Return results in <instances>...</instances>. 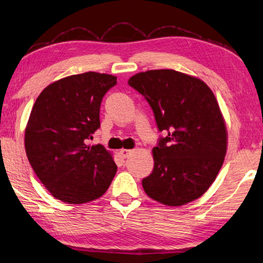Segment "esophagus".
Returning <instances> with one entry per match:
<instances>
[{
	"instance_id": "obj_1",
	"label": "esophagus",
	"mask_w": 263,
	"mask_h": 263,
	"mask_svg": "<svg viewBox=\"0 0 263 263\" xmlns=\"http://www.w3.org/2000/svg\"><path fill=\"white\" fill-rule=\"evenodd\" d=\"M132 152L133 151H131V149H124V148H123V149L119 151V153H121V155L124 157V159H126V157L130 156V154H131Z\"/></svg>"
}]
</instances>
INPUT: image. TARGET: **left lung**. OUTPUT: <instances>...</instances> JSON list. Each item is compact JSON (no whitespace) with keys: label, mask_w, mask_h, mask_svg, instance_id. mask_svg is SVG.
Returning <instances> with one entry per match:
<instances>
[{"label":"left lung","mask_w":263,"mask_h":263,"mask_svg":"<svg viewBox=\"0 0 263 263\" xmlns=\"http://www.w3.org/2000/svg\"><path fill=\"white\" fill-rule=\"evenodd\" d=\"M149 103L159 131L154 169L142 179L146 194L181 206L209 189L223 164L228 133L214 93L202 80L175 70H149L128 79Z\"/></svg>","instance_id":"obj_1"}]
</instances>
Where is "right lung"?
I'll return each instance as SVG.
<instances>
[{
    "label": "right lung",
    "instance_id": "1",
    "mask_svg": "<svg viewBox=\"0 0 263 263\" xmlns=\"http://www.w3.org/2000/svg\"><path fill=\"white\" fill-rule=\"evenodd\" d=\"M117 77L73 74L50 84L32 108L25 151L37 178L52 197L79 204L104 194L117 165L102 145H87L100 127V107Z\"/></svg>",
    "mask_w": 263,
    "mask_h": 263
}]
</instances>
